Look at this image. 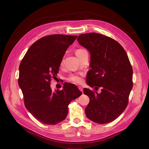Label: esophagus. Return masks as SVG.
Segmentation results:
<instances>
[{"instance_id":"esophagus-1","label":"esophagus","mask_w":149,"mask_h":149,"mask_svg":"<svg viewBox=\"0 0 149 149\" xmlns=\"http://www.w3.org/2000/svg\"><path fill=\"white\" fill-rule=\"evenodd\" d=\"M79 90H80L82 93H83V88L82 87L79 86Z\"/></svg>"}]
</instances>
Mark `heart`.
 <instances>
[{
	"label": "heart",
	"instance_id": "1",
	"mask_svg": "<svg viewBox=\"0 0 149 149\" xmlns=\"http://www.w3.org/2000/svg\"><path fill=\"white\" fill-rule=\"evenodd\" d=\"M86 51L83 49H79L76 51L75 52V54L77 57H79L81 55L84 53V52H86ZM68 80L69 81H71L72 83H77V84H80L83 81V79H82V75L81 74H70L69 77L68 78Z\"/></svg>",
	"mask_w": 149,
	"mask_h": 149
}]
</instances>
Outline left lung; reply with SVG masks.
Returning <instances> with one entry per match:
<instances>
[{
    "instance_id": "left-lung-1",
    "label": "left lung",
    "mask_w": 149,
    "mask_h": 149,
    "mask_svg": "<svg viewBox=\"0 0 149 149\" xmlns=\"http://www.w3.org/2000/svg\"><path fill=\"white\" fill-rule=\"evenodd\" d=\"M77 41L91 55L87 84L95 90L101 88L99 93L84 88L90 100L86 115L98 124L112 122L126 108L133 87V70L127 54L119 43L98 33L81 34Z\"/></svg>"
}]
</instances>
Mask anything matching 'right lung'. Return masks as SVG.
<instances>
[{
    "label": "right lung",
    "instance_id": "add662e5",
    "mask_svg": "<svg viewBox=\"0 0 149 149\" xmlns=\"http://www.w3.org/2000/svg\"><path fill=\"white\" fill-rule=\"evenodd\" d=\"M77 37L62 34L43 37L30 46L20 64L18 83L25 107L43 124L54 125L63 121L69 104L82 94L72 84L54 92L50 86L66 51Z\"/></svg>",
    "mask_w": 149,
    "mask_h": 149
}]
</instances>
